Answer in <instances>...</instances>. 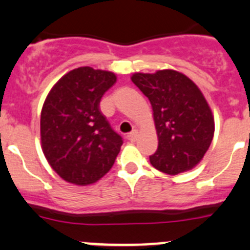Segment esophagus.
Wrapping results in <instances>:
<instances>
[{
  "label": "esophagus",
  "mask_w": 250,
  "mask_h": 250,
  "mask_svg": "<svg viewBox=\"0 0 250 250\" xmlns=\"http://www.w3.org/2000/svg\"><path fill=\"white\" fill-rule=\"evenodd\" d=\"M138 138V130H133V132L129 133V135H128V140H130L132 143H134L135 140H137Z\"/></svg>",
  "instance_id": "obj_1"
}]
</instances>
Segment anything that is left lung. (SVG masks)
Listing matches in <instances>:
<instances>
[{
	"label": "left lung",
	"mask_w": 250,
	"mask_h": 250,
	"mask_svg": "<svg viewBox=\"0 0 250 250\" xmlns=\"http://www.w3.org/2000/svg\"><path fill=\"white\" fill-rule=\"evenodd\" d=\"M132 82L148 98L158 138L150 162L168 175L188 172L202 161L214 137V116L203 93L172 69L135 72Z\"/></svg>",
	"instance_id": "obj_1"
}]
</instances>
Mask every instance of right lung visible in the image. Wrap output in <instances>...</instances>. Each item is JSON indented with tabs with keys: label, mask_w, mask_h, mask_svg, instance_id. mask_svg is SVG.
<instances>
[{
	"label": "right lung",
	"mask_w": 250,
	"mask_h": 250,
	"mask_svg": "<svg viewBox=\"0 0 250 250\" xmlns=\"http://www.w3.org/2000/svg\"><path fill=\"white\" fill-rule=\"evenodd\" d=\"M116 81L113 72L82 66L65 74L48 93L41 111V147L67 183H97L115 163L123 141L99 103Z\"/></svg>",
	"instance_id": "right-lung-1"
}]
</instances>
